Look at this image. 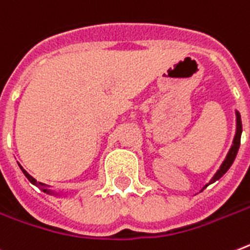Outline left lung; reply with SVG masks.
I'll use <instances>...</instances> for the list:
<instances>
[{
    "mask_svg": "<svg viewBox=\"0 0 250 250\" xmlns=\"http://www.w3.org/2000/svg\"><path fill=\"white\" fill-rule=\"evenodd\" d=\"M235 114H236V132H235V136H234V141H232L231 147H230V150H229L228 155H226V159L221 164L220 169L216 171V174L212 177V179L209 180L208 183L205 186V188H206L207 186H209V184H212L213 182H216V180H219L220 178H221L222 175H224V174L229 170V167H231L232 163H234V160H235L236 154H238V150H239V146H240V137H242V131H243L240 113L236 110Z\"/></svg>",
    "mask_w": 250,
    "mask_h": 250,
    "instance_id": "8db88e82",
    "label": "left lung"
}]
</instances>
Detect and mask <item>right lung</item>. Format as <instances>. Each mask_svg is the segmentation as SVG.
Masks as SVG:
<instances>
[{
  "mask_svg": "<svg viewBox=\"0 0 250 250\" xmlns=\"http://www.w3.org/2000/svg\"><path fill=\"white\" fill-rule=\"evenodd\" d=\"M19 167H20V169H21V171H22V173H24V175L26 178H28V180H29V182H30L31 184H34V186H37L38 188H41V189L43 190L44 193H48V194H52V193H53L50 189H48V187H49V186H47V184H44V183H41V182H37V179H34V178L31 177L30 174H29L28 171L25 170V169L21 167V165H19Z\"/></svg>",
  "mask_w": 250,
  "mask_h": 250,
  "instance_id": "1",
  "label": "right lung"
}]
</instances>
